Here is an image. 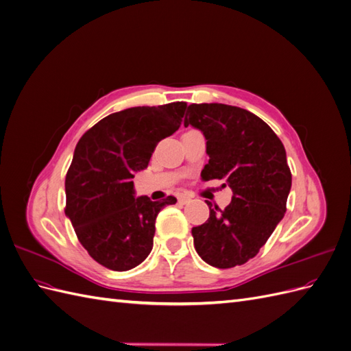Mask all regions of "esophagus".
Listing matches in <instances>:
<instances>
[{
  "mask_svg": "<svg viewBox=\"0 0 351 351\" xmlns=\"http://www.w3.org/2000/svg\"><path fill=\"white\" fill-rule=\"evenodd\" d=\"M190 199H192V197H190V196H187V195H180L178 196V202H180V204H187V202L190 200Z\"/></svg>",
  "mask_w": 351,
  "mask_h": 351,
  "instance_id": "1",
  "label": "esophagus"
}]
</instances>
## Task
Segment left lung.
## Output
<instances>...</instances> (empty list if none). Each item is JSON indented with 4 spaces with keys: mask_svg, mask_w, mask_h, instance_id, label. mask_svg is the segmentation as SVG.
I'll return each instance as SVG.
<instances>
[{
    "mask_svg": "<svg viewBox=\"0 0 351 351\" xmlns=\"http://www.w3.org/2000/svg\"><path fill=\"white\" fill-rule=\"evenodd\" d=\"M187 114L184 125L196 127L206 139L209 162L202 178L226 180L232 190L226 209L208 202V221L192 228L195 249L210 267L232 268L256 256L285 214L291 171L284 145L247 110L192 104Z\"/></svg>",
    "mask_w": 351,
    "mask_h": 351,
    "instance_id": "8db88e82",
    "label": "left lung"
}]
</instances>
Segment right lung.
I'll use <instances>...</instances> for the list:
<instances>
[{
	"label": "right lung",
	"instance_id": "right-lung-1",
	"mask_svg": "<svg viewBox=\"0 0 351 351\" xmlns=\"http://www.w3.org/2000/svg\"><path fill=\"white\" fill-rule=\"evenodd\" d=\"M186 102L110 114L84 133L66 176V215L90 258L112 271L142 263L154 246L155 219L177 199L134 196L132 178L156 143L178 130Z\"/></svg>",
	"mask_w": 351,
	"mask_h": 351
}]
</instances>
